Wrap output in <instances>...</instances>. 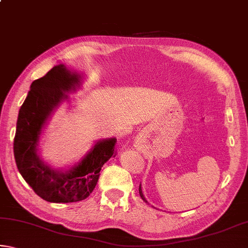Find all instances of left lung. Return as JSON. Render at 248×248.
Instances as JSON below:
<instances>
[{
	"label": "left lung",
	"mask_w": 248,
	"mask_h": 248,
	"mask_svg": "<svg viewBox=\"0 0 248 248\" xmlns=\"http://www.w3.org/2000/svg\"><path fill=\"white\" fill-rule=\"evenodd\" d=\"M139 194H140V196H141L142 200L145 201V202H148V201H146V199L144 198V196H143V192H142V189H141V185H140V187H139Z\"/></svg>",
	"instance_id": "left-lung-1"
}]
</instances>
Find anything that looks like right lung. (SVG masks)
<instances>
[{
	"instance_id": "right-lung-1",
	"label": "right lung",
	"mask_w": 248,
	"mask_h": 248,
	"mask_svg": "<svg viewBox=\"0 0 248 248\" xmlns=\"http://www.w3.org/2000/svg\"><path fill=\"white\" fill-rule=\"evenodd\" d=\"M79 78L63 64L53 66L45 77L31 83L18 112L14 138L16 165L32 190L49 202L86 199L98 182L103 165L116 154L115 138L98 141L78 165L66 171L50 169L37 154L41 129L53 109L66 98V92L78 85Z\"/></svg>"
}]
</instances>
